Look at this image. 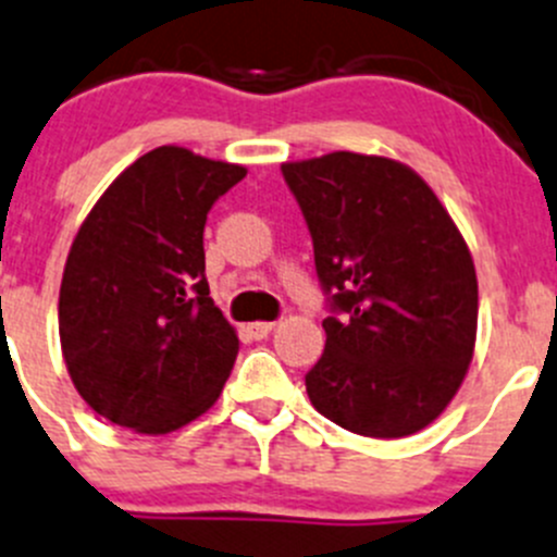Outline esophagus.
Masks as SVG:
<instances>
[{
	"label": "esophagus",
	"mask_w": 557,
	"mask_h": 557,
	"mask_svg": "<svg viewBox=\"0 0 557 557\" xmlns=\"http://www.w3.org/2000/svg\"><path fill=\"white\" fill-rule=\"evenodd\" d=\"M273 327H275V322H251L246 331H248V336H251V338H264L270 331H273Z\"/></svg>",
	"instance_id": "esophagus-1"
}]
</instances>
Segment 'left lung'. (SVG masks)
<instances>
[{
	"label": "left lung",
	"mask_w": 557,
	"mask_h": 557,
	"mask_svg": "<svg viewBox=\"0 0 557 557\" xmlns=\"http://www.w3.org/2000/svg\"><path fill=\"white\" fill-rule=\"evenodd\" d=\"M314 243L325 352L311 405L355 434L429 426L473 358L479 284L462 235L426 183L391 158L331 152L284 163Z\"/></svg>",
	"instance_id": "obj_1"
}]
</instances>
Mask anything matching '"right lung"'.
Listing matches in <instances>:
<instances>
[{
	"label": "right lung",
	"instance_id": "1",
	"mask_svg": "<svg viewBox=\"0 0 557 557\" xmlns=\"http://www.w3.org/2000/svg\"><path fill=\"white\" fill-rule=\"evenodd\" d=\"M246 177L156 147L100 196L67 253L60 342L82 399L111 423L166 434L213 407L237 333L210 298L205 221Z\"/></svg>",
	"mask_w": 557,
	"mask_h": 557
}]
</instances>
